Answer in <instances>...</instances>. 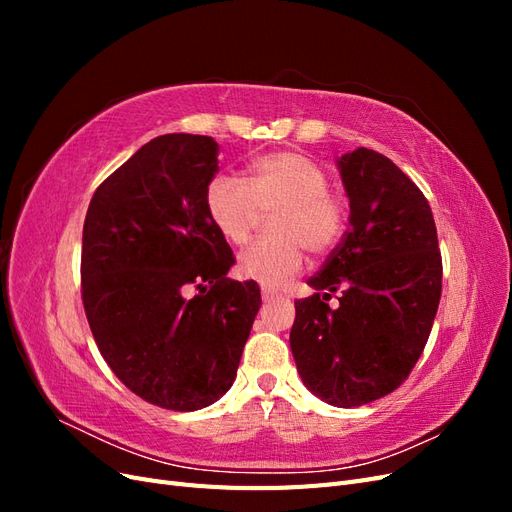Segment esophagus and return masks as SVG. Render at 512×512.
<instances>
[{
    "label": "esophagus",
    "instance_id": "obj_1",
    "mask_svg": "<svg viewBox=\"0 0 512 512\" xmlns=\"http://www.w3.org/2000/svg\"><path fill=\"white\" fill-rule=\"evenodd\" d=\"M277 299H280V294L269 290V288H262V301H265V303H273V301H277Z\"/></svg>",
    "mask_w": 512,
    "mask_h": 512
}]
</instances>
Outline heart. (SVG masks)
Segmentation results:
<instances>
[{
  "label": "heart",
  "mask_w": 512,
  "mask_h": 512,
  "mask_svg": "<svg viewBox=\"0 0 512 512\" xmlns=\"http://www.w3.org/2000/svg\"><path fill=\"white\" fill-rule=\"evenodd\" d=\"M324 168L297 151H275L250 164L245 183L213 177L205 190V209L213 228L241 245L262 215L275 213L273 239L256 241L239 254L237 273L265 288H282L303 269L305 252L329 254L346 228L344 205L327 192Z\"/></svg>",
  "instance_id": "b5f03b06"
}]
</instances>
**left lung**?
Returning <instances> with one entry per match:
<instances>
[{"instance_id": "8db88e82", "label": "left lung", "mask_w": 512, "mask_h": 512, "mask_svg": "<svg viewBox=\"0 0 512 512\" xmlns=\"http://www.w3.org/2000/svg\"><path fill=\"white\" fill-rule=\"evenodd\" d=\"M337 168L350 228L309 277L316 292L294 301L290 348L309 391L352 408L393 393L416 365L438 312L442 258L427 198L389 158L359 147Z\"/></svg>"}]
</instances>
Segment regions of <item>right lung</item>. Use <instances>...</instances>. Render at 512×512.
I'll return each instance as SVG.
<instances>
[{
    "instance_id": "obj_1",
    "label": "right lung",
    "mask_w": 512,
    "mask_h": 512,
    "mask_svg": "<svg viewBox=\"0 0 512 512\" xmlns=\"http://www.w3.org/2000/svg\"><path fill=\"white\" fill-rule=\"evenodd\" d=\"M218 153L211 136L153 138L96 190L83 226L100 354L132 393L177 412L230 389L262 303L256 282L226 277L235 256L205 209Z\"/></svg>"
}]
</instances>
